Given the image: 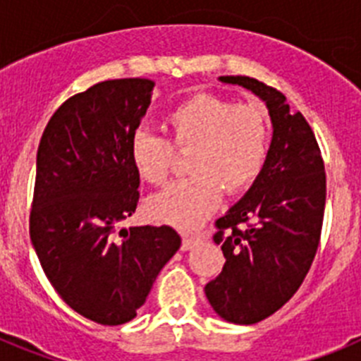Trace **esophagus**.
Returning a JSON list of instances; mask_svg holds the SVG:
<instances>
[{
    "mask_svg": "<svg viewBox=\"0 0 361 361\" xmlns=\"http://www.w3.org/2000/svg\"><path fill=\"white\" fill-rule=\"evenodd\" d=\"M200 240H202L200 237H190V235H184V237H183V251H188V250H191V247H195V245L199 244Z\"/></svg>",
    "mask_w": 361,
    "mask_h": 361,
    "instance_id": "esophagus-1",
    "label": "esophagus"
}]
</instances>
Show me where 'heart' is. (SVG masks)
Here are the masks:
<instances>
[{
	"mask_svg": "<svg viewBox=\"0 0 361 361\" xmlns=\"http://www.w3.org/2000/svg\"><path fill=\"white\" fill-rule=\"evenodd\" d=\"M168 139L148 130L130 137V162L148 184L166 183L173 166V149L188 153L190 177L148 200V213L159 222L193 229L208 219L224 190L238 195L262 175L269 155L271 126L260 104H233L215 94H195L164 116Z\"/></svg>",
	"mask_w": 361,
	"mask_h": 361,
	"instance_id": "1",
	"label": "heart"
}]
</instances>
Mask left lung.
<instances>
[{
	"mask_svg": "<svg viewBox=\"0 0 361 361\" xmlns=\"http://www.w3.org/2000/svg\"><path fill=\"white\" fill-rule=\"evenodd\" d=\"M220 81L258 95L273 123L262 175L215 222L226 264L204 288L220 318L251 325L279 311L309 273L324 224L325 168L311 126L282 92L245 75Z\"/></svg>",
	"mask_w": 361,
	"mask_h": 361,
	"instance_id": "8db88e82",
	"label": "left lung"
}]
</instances>
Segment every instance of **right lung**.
<instances>
[{
	"mask_svg": "<svg viewBox=\"0 0 361 361\" xmlns=\"http://www.w3.org/2000/svg\"><path fill=\"white\" fill-rule=\"evenodd\" d=\"M149 79H111L66 99L36 162L30 240L66 305L101 325L137 317L180 247L170 226L117 229L139 202L130 137L152 101Z\"/></svg>",
	"mask_w": 361,
	"mask_h": 361,
	"instance_id": "obj_1",
	"label": "right lung"
}]
</instances>
